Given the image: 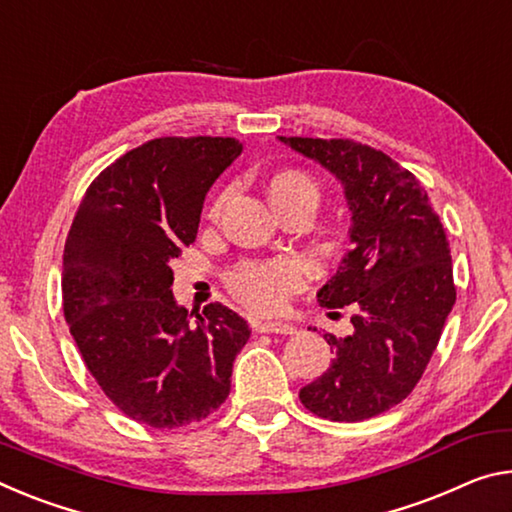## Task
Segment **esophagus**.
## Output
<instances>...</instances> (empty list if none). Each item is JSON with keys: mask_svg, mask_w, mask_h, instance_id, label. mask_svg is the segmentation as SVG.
<instances>
[{"mask_svg": "<svg viewBox=\"0 0 512 512\" xmlns=\"http://www.w3.org/2000/svg\"><path fill=\"white\" fill-rule=\"evenodd\" d=\"M259 332H275V335H294L296 326H291L287 321H259L257 323Z\"/></svg>", "mask_w": 512, "mask_h": 512, "instance_id": "1", "label": "esophagus"}]
</instances>
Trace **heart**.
<instances>
[{
  "instance_id": "heart-1",
  "label": "heart",
  "mask_w": 512,
  "mask_h": 512,
  "mask_svg": "<svg viewBox=\"0 0 512 512\" xmlns=\"http://www.w3.org/2000/svg\"><path fill=\"white\" fill-rule=\"evenodd\" d=\"M269 196L280 212L289 207L310 205L319 200V189L312 177L300 170H280L269 180ZM223 198H218L212 207V214L221 209ZM232 294L243 305L253 307L257 312H275L285 305L289 294L303 285V266L294 259H273V262H243L227 278Z\"/></svg>"
}]
</instances>
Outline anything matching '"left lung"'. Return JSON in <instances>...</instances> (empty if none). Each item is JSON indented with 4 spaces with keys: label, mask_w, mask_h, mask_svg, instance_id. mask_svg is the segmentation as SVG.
<instances>
[{
    "label": "left lung",
    "mask_w": 512,
    "mask_h": 512,
    "mask_svg": "<svg viewBox=\"0 0 512 512\" xmlns=\"http://www.w3.org/2000/svg\"><path fill=\"white\" fill-rule=\"evenodd\" d=\"M278 139L330 170L351 209V250L316 298L348 307L353 332L323 335L330 367L298 396L330 421L376 417L415 389L440 342L456 303L449 241L424 186L385 152L348 139Z\"/></svg>",
    "instance_id": "left-lung-1"
}]
</instances>
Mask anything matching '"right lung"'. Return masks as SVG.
Listing matches in <instances>:
<instances>
[{
	"mask_svg": "<svg viewBox=\"0 0 512 512\" xmlns=\"http://www.w3.org/2000/svg\"><path fill=\"white\" fill-rule=\"evenodd\" d=\"M241 150L223 136L143 143L95 177L72 221L63 314L97 385L139 424H193L230 394L248 323L221 303L191 323L170 262L196 241L207 191Z\"/></svg>",
	"mask_w": 512,
	"mask_h": 512,
	"instance_id": "right-lung-1",
	"label": "right lung"
}]
</instances>
